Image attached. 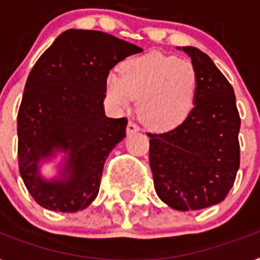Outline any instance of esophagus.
I'll return each instance as SVG.
<instances>
[{
	"instance_id": "1",
	"label": "esophagus",
	"mask_w": 260,
	"mask_h": 260,
	"mask_svg": "<svg viewBox=\"0 0 260 260\" xmlns=\"http://www.w3.org/2000/svg\"><path fill=\"white\" fill-rule=\"evenodd\" d=\"M139 131H140V128H139L137 124H135L134 121H129V123H128V126H126V135H132L135 134V132H139Z\"/></svg>"
}]
</instances>
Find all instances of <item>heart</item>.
Segmentation results:
<instances>
[{
  "label": "heart",
  "mask_w": 260,
  "mask_h": 260,
  "mask_svg": "<svg viewBox=\"0 0 260 260\" xmlns=\"http://www.w3.org/2000/svg\"><path fill=\"white\" fill-rule=\"evenodd\" d=\"M198 76L191 62L176 57L148 53L120 65V76L109 73L105 93L115 111H125L137 99L139 119L152 131L180 125L193 109Z\"/></svg>",
  "instance_id": "1"
}]
</instances>
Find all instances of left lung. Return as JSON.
Wrapping results in <instances>:
<instances>
[{"mask_svg":"<svg viewBox=\"0 0 260 260\" xmlns=\"http://www.w3.org/2000/svg\"><path fill=\"white\" fill-rule=\"evenodd\" d=\"M191 57L198 76L193 109L164 134H148L149 164L156 193L178 211H195L224 200L239 170V112L229 80L214 61L193 46L178 48Z\"/></svg>","mask_w":260,"mask_h":260,"instance_id":"1","label":"left lung"}]
</instances>
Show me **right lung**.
Instances as JSON below:
<instances>
[{"label": "right lung", "instance_id": "right-lung-1", "mask_svg": "<svg viewBox=\"0 0 260 260\" xmlns=\"http://www.w3.org/2000/svg\"><path fill=\"white\" fill-rule=\"evenodd\" d=\"M141 48L99 30L69 29L42 53L27 76L18 117L21 178L41 207L77 212L96 199L104 163L125 137L126 119L105 116V80ZM64 153L59 175L42 164Z\"/></svg>", "mask_w": 260, "mask_h": 260}]
</instances>
